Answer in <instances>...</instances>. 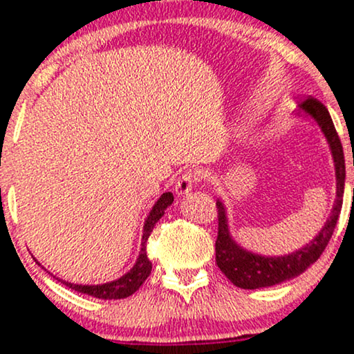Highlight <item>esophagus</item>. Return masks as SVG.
Returning a JSON list of instances; mask_svg holds the SVG:
<instances>
[{
    "label": "esophagus",
    "mask_w": 354,
    "mask_h": 354,
    "mask_svg": "<svg viewBox=\"0 0 354 354\" xmlns=\"http://www.w3.org/2000/svg\"><path fill=\"white\" fill-rule=\"evenodd\" d=\"M198 180V176L196 172L193 171H185L182 174L180 177H178V180L176 183V193L177 195H188V192L192 190V187L195 185V182Z\"/></svg>",
    "instance_id": "esophagus-1"
}]
</instances>
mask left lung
<instances>
[{
	"mask_svg": "<svg viewBox=\"0 0 354 354\" xmlns=\"http://www.w3.org/2000/svg\"><path fill=\"white\" fill-rule=\"evenodd\" d=\"M299 111L301 113L304 111V114L311 115L316 120L324 137L327 138L328 147H330L337 177V198L333 203L330 217L321 232L306 246L297 250L295 253L283 256H261L241 248L232 239L229 224H227L225 206L221 200H217V219H219V229L217 230L219 232H217L216 240V263L225 274V277L240 288L254 290L272 287V285L282 283L285 280L303 274L309 266L321 258L322 251L326 250L328 240L332 239L333 230H335L343 205V192H345V156H343L342 142L338 138L330 114L321 101L309 96L306 101L299 104Z\"/></svg>",
	"mask_w": 354,
	"mask_h": 354,
	"instance_id": "obj_1",
	"label": "left lung"
}]
</instances>
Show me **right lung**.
Here are the masks:
<instances>
[{"instance_id":"add662e5","label":"right lung","mask_w":354,"mask_h":354,"mask_svg":"<svg viewBox=\"0 0 354 354\" xmlns=\"http://www.w3.org/2000/svg\"><path fill=\"white\" fill-rule=\"evenodd\" d=\"M172 201H174V195L171 192H166L159 196V200L156 203H154L153 209L149 211L147 221H145L142 250H140L137 263L133 264V268L130 269L127 274H124L122 277L118 280H113V282L101 283V285H77V283H71L59 279L61 283H64L66 287L75 290V292L79 293L90 295V297L101 298V299H122V298L130 297V295H133L140 287H142V283L148 279V275L151 274L153 266H151V261H149L147 256V241L149 239V235H151L153 227L156 225V222L164 216V211H166L167 206L172 205Z\"/></svg>"}]
</instances>
